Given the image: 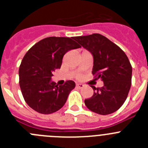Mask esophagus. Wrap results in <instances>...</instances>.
<instances>
[{
    "label": "esophagus",
    "mask_w": 148,
    "mask_h": 148,
    "mask_svg": "<svg viewBox=\"0 0 148 148\" xmlns=\"http://www.w3.org/2000/svg\"><path fill=\"white\" fill-rule=\"evenodd\" d=\"M76 87H78V88H83L84 87V84H76Z\"/></svg>",
    "instance_id": "34e87169"
}]
</instances>
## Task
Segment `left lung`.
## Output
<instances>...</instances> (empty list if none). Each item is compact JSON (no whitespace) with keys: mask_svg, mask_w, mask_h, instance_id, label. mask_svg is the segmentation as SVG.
I'll list each match as a JSON object with an SVG mask.
<instances>
[{"mask_svg":"<svg viewBox=\"0 0 148 148\" xmlns=\"http://www.w3.org/2000/svg\"><path fill=\"white\" fill-rule=\"evenodd\" d=\"M74 40L92 54V73L104 82L99 88L91 85L94 93L84 100V104L98 114L114 113L124 104L131 86L132 66L127 56L119 47L100 34L74 37Z\"/></svg>","mask_w":148,"mask_h":148,"instance_id":"obj_1","label":"left lung"}]
</instances>
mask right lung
I'll use <instances>...</instances> for the list:
<instances>
[{
    "mask_svg": "<svg viewBox=\"0 0 148 148\" xmlns=\"http://www.w3.org/2000/svg\"><path fill=\"white\" fill-rule=\"evenodd\" d=\"M74 38L49 37L32 46L23 57L19 67V84L27 104L42 114L61 109L75 87L73 81L64 85L52 81L53 73L60 69L63 57L70 49L80 48Z\"/></svg>",
    "mask_w": 148,
    "mask_h": 148,
    "instance_id": "1",
    "label": "right lung"
}]
</instances>
